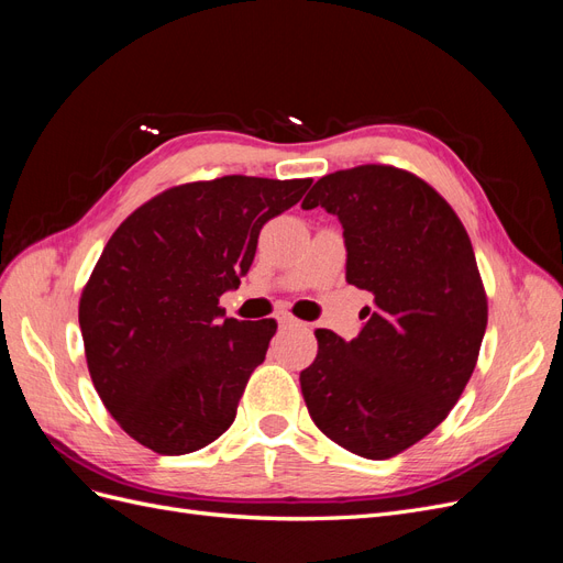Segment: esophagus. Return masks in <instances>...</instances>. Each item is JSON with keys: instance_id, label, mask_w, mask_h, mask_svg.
Here are the masks:
<instances>
[{"instance_id": "obj_1", "label": "esophagus", "mask_w": 563, "mask_h": 563, "mask_svg": "<svg viewBox=\"0 0 563 563\" xmlns=\"http://www.w3.org/2000/svg\"><path fill=\"white\" fill-rule=\"evenodd\" d=\"M279 323H282V327H296L298 319L291 317V314H282V317H279Z\"/></svg>"}]
</instances>
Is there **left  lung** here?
I'll return each instance as SVG.
<instances>
[{
    "label": "left lung",
    "mask_w": 563,
    "mask_h": 563,
    "mask_svg": "<svg viewBox=\"0 0 563 563\" xmlns=\"http://www.w3.org/2000/svg\"><path fill=\"white\" fill-rule=\"evenodd\" d=\"M338 216L347 284L373 294L360 335L317 329L300 373L317 428L385 460L449 416L476 366L488 302L470 236L449 201L404 168L364 164L323 176L302 199Z\"/></svg>",
    "instance_id": "obj_1"
}]
</instances>
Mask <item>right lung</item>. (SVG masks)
<instances>
[{
    "label": "right lung",
    "mask_w": 563,
    "mask_h": 563,
    "mask_svg": "<svg viewBox=\"0 0 563 563\" xmlns=\"http://www.w3.org/2000/svg\"><path fill=\"white\" fill-rule=\"evenodd\" d=\"M310 178L223 176L172 187L114 230L79 298L98 397L129 437L159 455L209 446L236 416L275 319H228L269 218Z\"/></svg>",
    "instance_id": "obj_1"
}]
</instances>
